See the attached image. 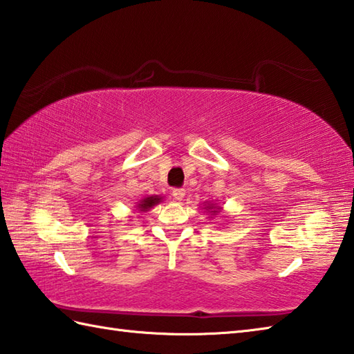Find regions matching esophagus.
<instances>
[{"label": "esophagus", "mask_w": 354, "mask_h": 354, "mask_svg": "<svg viewBox=\"0 0 354 354\" xmlns=\"http://www.w3.org/2000/svg\"><path fill=\"white\" fill-rule=\"evenodd\" d=\"M171 194H173V198H175V201H183L185 196V190L184 189H173Z\"/></svg>", "instance_id": "34e87169"}]
</instances>
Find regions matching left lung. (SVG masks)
I'll return each instance as SVG.
<instances>
[{
	"mask_svg": "<svg viewBox=\"0 0 354 354\" xmlns=\"http://www.w3.org/2000/svg\"><path fill=\"white\" fill-rule=\"evenodd\" d=\"M204 208L207 209V212H209V214H212V216H216L217 213L221 212V208L217 207L216 204H204Z\"/></svg>",
	"mask_w": 354,
	"mask_h": 354,
	"instance_id": "obj_1",
	"label": "left lung"
}]
</instances>
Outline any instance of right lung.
Masks as SVG:
<instances>
[{
  "label": "right lung",
  "instance_id": "right-lung-1",
  "mask_svg": "<svg viewBox=\"0 0 354 354\" xmlns=\"http://www.w3.org/2000/svg\"><path fill=\"white\" fill-rule=\"evenodd\" d=\"M160 202H162V196H158V194H152V196L142 198L137 204V209H138L140 213H146V212H149L150 208H153L155 205L160 204Z\"/></svg>",
  "mask_w": 354,
  "mask_h": 354
}]
</instances>
